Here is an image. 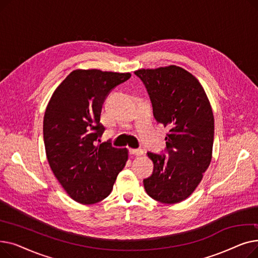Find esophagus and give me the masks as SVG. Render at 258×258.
<instances>
[{
	"instance_id": "1",
	"label": "esophagus",
	"mask_w": 258,
	"mask_h": 258,
	"mask_svg": "<svg viewBox=\"0 0 258 258\" xmlns=\"http://www.w3.org/2000/svg\"><path fill=\"white\" fill-rule=\"evenodd\" d=\"M130 154L134 155V156H142L144 154V152H143V150H141V148H136V150H135V148H131Z\"/></svg>"
}]
</instances>
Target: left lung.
<instances>
[{
	"instance_id": "8db88e82",
	"label": "left lung",
	"mask_w": 258,
	"mask_h": 258,
	"mask_svg": "<svg viewBox=\"0 0 258 258\" xmlns=\"http://www.w3.org/2000/svg\"><path fill=\"white\" fill-rule=\"evenodd\" d=\"M150 95L154 117L169 127L165 154L148 152L154 163L143 180L146 194L164 204L190 196L211 162L214 118L199 80L177 66L135 72Z\"/></svg>"
}]
</instances>
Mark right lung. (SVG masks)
<instances>
[{
    "label": "right lung",
    "instance_id": "obj_1",
    "mask_svg": "<svg viewBox=\"0 0 258 258\" xmlns=\"http://www.w3.org/2000/svg\"><path fill=\"white\" fill-rule=\"evenodd\" d=\"M130 73L75 70L54 91L44 117V142L49 165L67 194L91 205L111 194L127 161L126 148L111 140L96 145L105 131L102 104Z\"/></svg>",
    "mask_w": 258,
    "mask_h": 258
}]
</instances>
